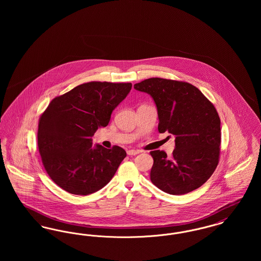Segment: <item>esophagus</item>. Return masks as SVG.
Returning a JSON list of instances; mask_svg holds the SVG:
<instances>
[{"instance_id":"obj_1","label":"esophagus","mask_w":261,"mask_h":261,"mask_svg":"<svg viewBox=\"0 0 261 261\" xmlns=\"http://www.w3.org/2000/svg\"><path fill=\"white\" fill-rule=\"evenodd\" d=\"M140 150H136V149H129L127 150V154L128 155H136L138 153H140Z\"/></svg>"}]
</instances>
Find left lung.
<instances>
[{"label":"left lung","instance_id":"1","mask_svg":"<svg viewBox=\"0 0 261 261\" xmlns=\"http://www.w3.org/2000/svg\"><path fill=\"white\" fill-rule=\"evenodd\" d=\"M134 88L149 94L159 113L160 133L175 136L172 158L152 150L150 181L170 195H184L203 185L219 162L221 129L215 107L194 85L149 78Z\"/></svg>","mask_w":261,"mask_h":261}]
</instances>
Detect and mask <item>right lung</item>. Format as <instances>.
<instances>
[{"instance_id":"right-lung-1","label":"right lung","mask_w":261,"mask_h":261,"mask_svg":"<svg viewBox=\"0 0 261 261\" xmlns=\"http://www.w3.org/2000/svg\"><path fill=\"white\" fill-rule=\"evenodd\" d=\"M131 83L92 81L51 99L38 122V149L50 179L62 190L87 196L106 186L124 160L118 146L92 149V137L106 127Z\"/></svg>"}]
</instances>
